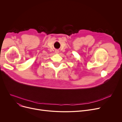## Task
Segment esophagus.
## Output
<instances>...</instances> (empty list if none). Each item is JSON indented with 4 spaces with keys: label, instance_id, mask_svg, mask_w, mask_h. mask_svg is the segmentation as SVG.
<instances>
[{
    "label": "esophagus",
    "instance_id": "34e87169",
    "mask_svg": "<svg viewBox=\"0 0 122 122\" xmlns=\"http://www.w3.org/2000/svg\"><path fill=\"white\" fill-rule=\"evenodd\" d=\"M58 52H59L58 50H56V51H55V53H58Z\"/></svg>",
    "mask_w": 122,
    "mask_h": 122
}]
</instances>
